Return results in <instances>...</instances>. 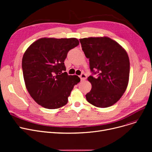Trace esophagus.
Wrapping results in <instances>:
<instances>
[{"mask_svg": "<svg viewBox=\"0 0 152 152\" xmlns=\"http://www.w3.org/2000/svg\"><path fill=\"white\" fill-rule=\"evenodd\" d=\"M80 78H81V80H85V79L87 78V76L85 73H82L80 75Z\"/></svg>", "mask_w": 152, "mask_h": 152, "instance_id": "esophagus-1", "label": "esophagus"}]
</instances>
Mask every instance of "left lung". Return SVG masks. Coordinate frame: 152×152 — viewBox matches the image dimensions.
Returning <instances> with one entry per match:
<instances>
[{
  "label": "left lung",
  "mask_w": 152,
  "mask_h": 152,
  "mask_svg": "<svg viewBox=\"0 0 152 152\" xmlns=\"http://www.w3.org/2000/svg\"><path fill=\"white\" fill-rule=\"evenodd\" d=\"M82 49L89 58L92 73L87 78L92 84L86 95L91 104L107 108L116 103L128 85L130 63L128 55L117 42L108 37L79 39Z\"/></svg>",
  "instance_id": "1"
}]
</instances>
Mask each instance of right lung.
I'll return each instance as SVG.
<instances>
[{
    "instance_id": "add662e5",
    "label": "right lung",
    "mask_w": 152,
    "mask_h": 152,
    "mask_svg": "<svg viewBox=\"0 0 152 152\" xmlns=\"http://www.w3.org/2000/svg\"><path fill=\"white\" fill-rule=\"evenodd\" d=\"M79 44L76 38L44 37L32 44L24 53V80L29 94L39 105L57 109L68 103L80 78L67 74L64 61L69 50Z\"/></svg>"
}]
</instances>
